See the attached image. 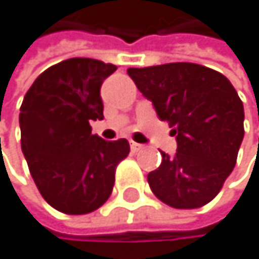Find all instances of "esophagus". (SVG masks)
Returning <instances> with one entry per match:
<instances>
[{"instance_id":"esophagus-1","label":"esophagus","mask_w":259,"mask_h":259,"mask_svg":"<svg viewBox=\"0 0 259 259\" xmlns=\"http://www.w3.org/2000/svg\"><path fill=\"white\" fill-rule=\"evenodd\" d=\"M130 145H131V150H133L134 153H138V152H142V150H144V145H142V144H138V142H131Z\"/></svg>"}]
</instances>
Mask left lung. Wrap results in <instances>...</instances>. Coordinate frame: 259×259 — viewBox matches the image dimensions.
<instances>
[{"instance_id": "left-lung-1", "label": "left lung", "mask_w": 259, "mask_h": 259, "mask_svg": "<svg viewBox=\"0 0 259 259\" xmlns=\"http://www.w3.org/2000/svg\"><path fill=\"white\" fill-rule=\"evenodd\" d=\"M128 75L166 120L174 156L147 176L153 195L176 209L210 202L233 172L244 139V104L223 74L195 63L130 68Z\"/></svg>"}]
</instances>
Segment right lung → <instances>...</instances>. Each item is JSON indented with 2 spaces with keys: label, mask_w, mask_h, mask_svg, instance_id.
I'll return each instance as SVG.
<instances>
[{
  "label": "right lung",
  "mask_w": 259,
  "mask_h": 259,
  "mask_svg": "<svg viewBox=\"0 0 259 259\" xmlns=\"http://www.w3.org/2000/svg\"><path fill=\"white\" fill-rule=\"evenodd\" d=\"M117 66L93 58H69L46 69L20 107L22 152L42 198L54 209L90 213L109 199L115 167L130 153L126 139L92 134L103 120L99 95Z\"/></svg>",
  "instance_id": "right-lung-1"
}]
</instances>
